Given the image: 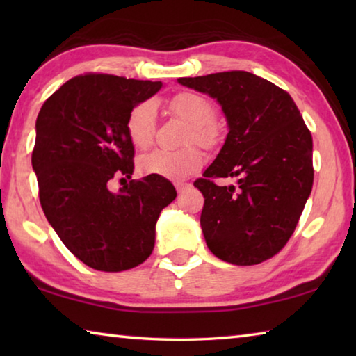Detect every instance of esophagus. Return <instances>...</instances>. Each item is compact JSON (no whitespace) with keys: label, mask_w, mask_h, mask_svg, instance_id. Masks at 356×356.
Segmentation results:
<instances>
[{"label":"esophagus","mask_w":356,"mask_h":356,"mask_svg":"<svg viewBox=\"0 0 356 356\" xmlns=\"http://www.w3.org/2000/svg\"><path fill=\"white\" fill-rule=\"evenodd\" d=\"M176 188H177L179 195H182L184 191H186V190L190 188V184H176Z\"/></svg>","instance_id":"1"}]
</instances>
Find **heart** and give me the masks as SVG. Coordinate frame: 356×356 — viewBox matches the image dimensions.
<instances>
[{
  "label": "heart",
  "instance_id": "b5f03b06",
  "mask_svg": "<svg viewBox=\"0 0 356 356\" xmlns=\"http://www.w3.org/2000/svg\"><path fill=\"white\" fill-rule=\"evenodd\" d=\"M171 111L190 125L186 143L196 141L202 146H212L216 141L215 106L195 92H180L170 102ZM156 130V105L154 100H144L130 111L127 134L138 149H147L154 143ZM202 154L196 147L182 150L155 149L140 159V170L149 176H161L171 180H182L202 166Z\"/></svg>",
  "mask_w": 356,
  "mask_h": 356
}]
</instances>
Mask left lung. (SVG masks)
<instances>
[{
	"label": "left lung",
	"instance_id": "1",
	"mask_svg": "<svg viewBox=\"0 0 356 356\" xmlns=\"http://www.w3.org/2000/svg\"><path fill=\"white\" fill-rule=\"evenodd\" d=\"M177 81L216 99L227 120L220 154L195 182L209 250L234 265L267 261L284 248L311 195V131L291 95L250 72ZM216 177H238V185L220 187Z\"/></svg>",
	"mask_w": 356,
	"mask_h": 356
}]
</instances>
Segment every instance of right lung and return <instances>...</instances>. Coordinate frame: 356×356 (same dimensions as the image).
<instances>
[{
  "instance_id": "obj_1",
  "label": "right lung",
  "mask_w": 356,
  "mask_h": 356,
  "mask_svg": "<svg viewBox=\"0 0 356 356\" xmlns=\"http://www.w3.org/2000/svg\"><path fill=\"white\" fill-rule=\"evenodd\" d=\"M161 86L80 75L47 99L35 120L31 163L42 210L72 254L94 270L124 272L146 261L160 212L177 196L161 176L130 180L118 193L108 190L113 177L134 174L130 111Z\"/></svg>"
}]
</instances>
